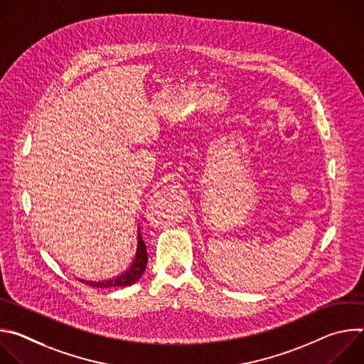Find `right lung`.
<instances>
[{"instance_id": "right-lung-1", "label": "right lung", "mask_w": 364, "mask_h": 364, "mask_svg": "<svg viewBox=\"0 0 364 364\" xmlns=\"http://www.w3.org/2000/svg\"><path fill=\"white\" fill-rule=\"evenodd\" d=\"M146 262H148V255H146V246L142 240L141 236V230L138 226L136 230V250H135V256L132 259V262L129 265V268L127 271H124L121 275L111 278V279H103V281H86V279H79L90 287H96V288H111V287H129L134 282H136L142 274L145 272L146 268Z\"/></svg>"}]
</instances>
